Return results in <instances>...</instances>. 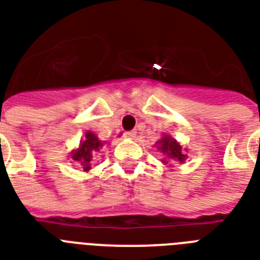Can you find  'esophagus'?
<instances>
[{
    "mask_svg": "<svg viewBox=\"0 0 260 260\" xmlns=\"http://www.w3.org/2000/svg\"><path fill=\"white\" fill-rule=\"evenodd\" d=\"M135 136H136V132H135V131H128V132L124 134V138L126 139H134Z\"/></svg>",
    "mask_w": 260,
    "mask_h": 260,
    "instance_id": "1",
    "label": "esophagus"
}]
</instances>
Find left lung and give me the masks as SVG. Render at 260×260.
<instances>
[{"instance_id":"1","label":"left lung","mask_w":260,"mask_h":260,"mask_svg":"<svg viewBox=\"0 0 260 260\" xmlns=\"http://www.w3.org/2000/svg\"><path fill=\"white\" fill-rule=\"evenodd\" d=\"M159 148L162 151L163 154H167L170 158L173 159H177L179 162H183L186 158V155L183 154V151H182V147L178 144L174 139H169V138H165L163 140L159 142Z\"/></svg>"}]
</instances>
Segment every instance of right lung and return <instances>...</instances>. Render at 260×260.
I'll return each mask as SVG.
<instances>
[{
    "label": "right lung",
    "mask_w": 260,
    "mask_h": 260,
    "mask_svg": "<svg viewBox=\"0 0 260 260\" xmlns=\"http://www.w3.org/2000/svg\"><path fill=\"white\" fill-rule=\"evenodd\" d=\"M101 142L98 140V138L93 132H87L85 135V140L81 143L79 150H77L73 155V159L75 162L81 163V166H83V170H90V160L93 158V154H95V151H100L101 147Z\"/></svg>",
    "instance_id": "1"
}]
</instances>
